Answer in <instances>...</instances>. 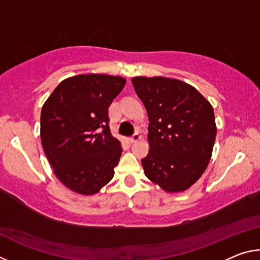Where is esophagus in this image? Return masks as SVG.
<instances>
[{
    "mask_svg": "<svg viewBox=\"0 0 260 260\" xmlns=\"http://www.w3.org/2000/svg\"><path fill=\"white\" fill-rule=\"evenodd\" d=\"M140 139H141V135H140V133H138V132H136V133L133 134V136H131L129 141H131L132 143H134V142H136V141H139Z\"/></svg>",
    "mask_w": 260,
    "mask_h": 260,
    "instance_id": "1",
    "label": "esophagus"
}]
</instances>
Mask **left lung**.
Instances as JSON below:
<instances>
[{
    "mask_svg": "<svg viewBox=\"0 0 260 260\" xmlns=\"http://www.w3.org/2000/svg\"><path fill=\"white\" fill-rule=\"evenodd\" d=\"M149 117L147 178L169 192L183 191L208 166L217 134L212 105L192 86L164 77L132 79Z\"/></svg>",
    "mask_w": 260,
    "mask_h": 260,
    "instance_id": "obj_1",
    "label": "left lung"
}]
</instances>
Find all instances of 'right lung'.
I'll return each mask as SVG.
<instances>
[{
    "label": "right lung",
    "instance_id": "right-lung-1",
    "mask_svg": "<svg viewBox=\"0 0 260 260\" xmlns=\"http://www.w3.org/2000/svg\"><path fill=\"white\" fill-rule=\"evenodd\" d=\"M125 83L121 77L79 74L61 81L43 104V150L73 191L93 195L113 178L122 148L110 131L109 107Z\"/></svg>",
    "mask_w": 260,
    "mask_h": 260
}]
</instances>
